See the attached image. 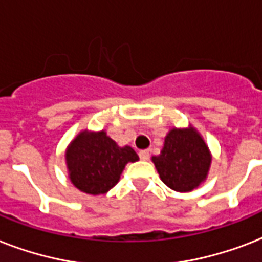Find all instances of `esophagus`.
<instances>
[{
  "instance_id": "1",
  "label": "esophagus",
  "mask_w": 262,
  "mask_h": 262,
  "mask_svg": "<svg viewBox=\"0 0 262 262\" xmlns=\"http://www.w3.org/2000/svg\"><path fill=\"white\" fill-rule=\"evenodd\" d=\"M139 156L140 159L144 160V162H147V160H149V151H148V149H143V151L139 152Z\"/></svg>"
}]
</instances>
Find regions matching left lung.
I'll use <instances>...</instances> for the list:
<instances>
[{"label":"left lung","mask_w":262,"mask_h":262,"mask_svg":"<svg viewBox=\"0 0 262 262\" xmlns=\"http://www.w3.org/2000/svg\"><path fill=\"white\" fill-rule=\"evenodd\" d=\"M160 179L175 191H191L207 178L212 156L193 126L171 129L164 137L160 155L152 156Z\"/></svg>","instance_id":"obj_1"}]
</instances>
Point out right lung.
I'll list each match as a JSON object with an SVG mask.
<instances>
[{"label":"right lung","mask_w":262,"mask_h":262,"mask_svg":"<svg viewBox=\"0 0 262 262\" xmlns=\"http://www.w3.org/2000/svg\"><path fill=\"white\" fill-rule=\"evenodd\" d=\"M69 179L88 194H104L118 183L123 168L139 156L129 145L119 147L106 132H80L65 154Z\"/></svg>","instance_id":"obj_1"}]
</instances>
